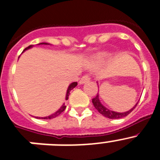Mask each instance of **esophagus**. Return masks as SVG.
Returning <instances> with one entry per match:
<instances>
[{
  "mask_svg": "<svg viewBox=\"0 0 160 160\" xmlns=\"http://www.w3.org/2000/svg\"><path fill=\"white\" fill-rule=\"evenodd\" d=\"M89 80H90V77H89L88 75H85V76H84L82 78H81V79H80V82L79 83H80V84H85V83L88 82Z\"/></svg>",
  "mask_w": 160,
  "mask_h": 160,
  "instance_id": "obj_1",
  "label": "esophagus"
}]
</instances>
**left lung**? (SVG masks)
<instances>
[{"instance_id":"8db88e82","label":"left lung","mask_w":160,"mask_h":160,"mask_svg":"<svg viewBox=\"0 0 160 160\" xmlns=\"http://www.w3.org/2000/svg\"><path fill=\"white\" fill-rule=\"evenodd\" d=\"M98 97H99L98 93V94H97V96L92 99V104H93V106H94L95 108H96V109L98 111L99 113L102 114V115L103 116H105V117L109 118V119H120V118L125 117V116H127L128 114H130L132 111H133V109L137 107V105H138V102L137 103L136 105L134 106L132 109L129 110L128 111H126V112L120 113V112H115V111H110V110L107 109V107H104V106H103L102 104L101 103Z\"/></svg>"}]
</instances>
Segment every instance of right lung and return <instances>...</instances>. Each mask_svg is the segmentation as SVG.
<instances>
[{"mask_svg": "<svg viewBox=\"0 0 160 160\" xmlns=\"http://www.w3.org/2000/svg\"><path fill=\"white\" fill-rule=\"evenodd\" d=\"M41 44H45V45H47V43H41ZM32 45H29V46L27 47L26 49H24V50L22 51V52H24V51L27 50V49H30V48H32ZM76 85H77V82H73V83H72V84H70L69 87H68V91H67V94H66V100H68V97H69V94H70V92H71V91H72V89H73V88L76 86ZM66 107H66V106H65V104H63V105H62V107H61V108H60V109L58 110V111H56L55 113L52 114V115H49V116H46V117L41 118V119H53V118L57 117L58 115H59L60 114L62 113V112H63V111H65Z\"/></svg>", "mask_w": 160, "mask_h": 160, "instance_id": "add662e5", "label": "right lung"}]
</instances>
